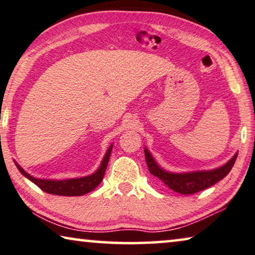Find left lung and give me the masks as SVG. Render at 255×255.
Instances as JSON below:
<instances>
[{"mask_svg": "<svg viewBox=\"0 0 255 255\" xmlns=\"http://www.w3.org/2000/svg\"><path fill=\"white\" fill-rule=\"evenodd\" d=\"M145 159L146 164L149 167V170L152 175L157 176L164 181V183L168 185L169 189L174 190L175 192L182 193V195H192V193L199 192L201 190H205L212 187L219 181H221L223 177H226L235 165L237 154L234 155L229 162H227L225 166L216 168L214 170H208V172H195V173H184V174H174L165 172L161 169L152 158L150 152L146 149Z\"/></svg>", "mask_w": 255, "mask_h": 255, "instance_id": "1", "label": "left lung"}]
</instances>
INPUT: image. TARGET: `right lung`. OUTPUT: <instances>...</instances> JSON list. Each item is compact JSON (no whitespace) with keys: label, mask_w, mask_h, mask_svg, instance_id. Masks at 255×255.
Instances as JSON below:
<instances>
[{"label":"right lung","mask_w":255,"mask_h":255,"mask_svg":"<svg viewBox=\"0 0 255 255\" xmlns=\"http://www.w3.org/2000/svg\"><path fill=\"white\" fill-rule=\"evenodd\" d=\"M112 146H110V149L106 152L105 157L102 161V165L96 173H94L93 175L86 176V177H80V178H71V180H63V181H52V180H39L30 176L29 174L25 172L20 166L17 165L19 172L22 175H25L33 182L34 184H36L41 190H43L44 192L50 193V195H58V196H82L86 195L97 187L103 180L106 166H108L110 155H111Z\"/></svg>","instance_id":"1"}]
</instances>
